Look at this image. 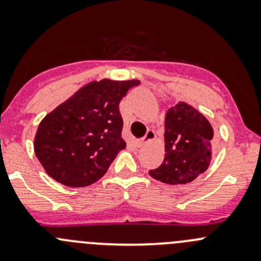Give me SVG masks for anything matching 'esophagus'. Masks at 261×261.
<instances>
[{
	"instance_id": "esophagus-1",
	"label": "esophagus",
	"mask_w": 261,
	"mask_h": 261,
	"mask_svg": "<svg viewBox=\"0 0 261 261\" xmlns=\"http://www.w3.org/2000/svg\"><path fill=\"white\" fill-rule=\"evenodd\" d=\"M155 140V133L152 130H147V133L145 134V136H144L141 140L138 141V146L141 147L144 145H146V144L149 143H152V141Z\"/></svg>"
}]
</instances>
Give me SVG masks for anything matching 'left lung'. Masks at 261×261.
Returning a JSON list of instances; mask_svg holds the SVG:
<instances>
[{
  "mask_svg": "<svg viewBox=\"0 0 261 261\" xmlns=\"http://www.w3.org/2000/svg\"><path fill=\"white\" fill-rule=\"evenodd\" d=\"M165 154L149 174L167 184L191 183L206 172L212 160L213 128L203 114L179 101L165 115Z\"/></svg>",
  "mask_w": 261,
  "mask_h": 261,
  "instance_id": "obj_1",
  "label": "left lung"
}]
</instances>
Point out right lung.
Returning <instances> with one entry per match:
<instances>
[{"label":"right lung","instance_id":"obj_1","mask_svg":"<svg viewBox=\"0 0 261 261\" xmlns=\"http://www.w3.org/2000/svg\"><path fill=\"white\" fill-rule=\"evenodd\" d=\"M140 81H92L39 123L34 150L46 174L80 188L101 179L126 143L118 105Z\"/></svg>","mask_w":261,"mask_h":261}]
</instances>
